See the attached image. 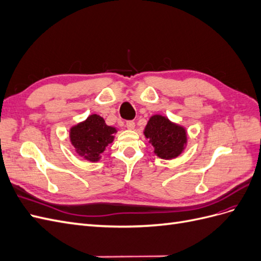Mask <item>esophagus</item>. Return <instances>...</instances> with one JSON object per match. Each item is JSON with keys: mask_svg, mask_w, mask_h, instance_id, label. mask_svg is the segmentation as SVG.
<instances>
[{"mask_svg": "<svg viewBox=\"0 0 261 261\" xmlns=\"http://www.w3.org/2000/svg\"><path fill=\"white\" fill-rule=\"evenodd\" d=\"M126 127H127L128 129H134V128H135V122L127 121V122H126Z\"/></svg>", "mask_w": 261, "mask_h": 261, "instance_id": "esophagus-1", "label": "esophagus"}]
</instances>
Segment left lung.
<instances>
[{
	"instance_id": "8db88e82",
	"label": "left lung",
	"mask_w": 261,
	"mask_h": 261,
	"mask_svg": "<svg viewBox=\"0 0 261 261\" xmlns=\"http://www.w3.org/2000/svg\"><path fill=\"white\" fill-rule=\"evenodd\" d=\"M145 136L154 147V153L162 159H173L186 145L185 129L162 115H153L145 128Z\"/></svg>"
}]
</instances>
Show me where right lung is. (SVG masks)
Segmentation results:
<instances>
[{
	"instance_id": "1",
	"label": "right lung",
	"mask_w": 261,
	"mask_h": 261,
	"mask_svg": "<svg viewBox=\"0 0 261 261\" xmlns=\"http://www.w3.org/2000/svg\"><path fill=\"white\" fill-rule=\"evenodd\" d=\"M116 129L108 126L100 115L92 114L83 123L70 128L69 137L76 152L86 160L98 161L106 147L111 144Z\"/></svg>"
}]
</instances>
